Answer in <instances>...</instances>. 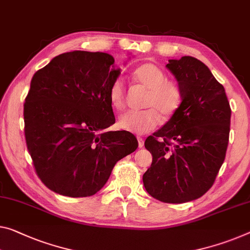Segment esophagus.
<instances>
[{"label": "esophagus", "instance_id": "esophagus-1", "mask_svg": "<svg viewBox=\"0 0 250 250\" xmlns=\"http://www.w3.org/2000/svg\"><path fill=\"white\" fill-rule=\"evenodd\" d=\"M137 142H138V147H143L144 146V140L142 137H137Z\"/></svg>", "mask_w": 250, "mask_h": 250}]
</instances>
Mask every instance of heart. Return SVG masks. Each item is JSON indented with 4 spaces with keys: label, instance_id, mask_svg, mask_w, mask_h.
Returning a JSON list of instances; mask_svg holds the SVG:
<instances>
[{
    "label": "heart",
    "instance_id": "b5f03b06",
    "mask_svg": "<svg viewBox=\"0 0 250 250\" xmlns=\"http://www.w3.org/2000/svg\"><path fill=\"white\" fill-rule=\"evenodd\" d=\"M135 80L148 89L143 110H130L118 120V127L134 134H144L154 129L164 118H171L182 103V89L174 80L167 79V74L153 63H143L133 72ZM109 103L114 109L122 110L125 106V87L117 78L109 88Z\"/></svg>",
    "mask_w": 250,
    "mask_h": 250
}]
</instances>
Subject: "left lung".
Here are the masks:
<instances>
[{"instance_id": "8db88e82", "label": "left lung", "mask_w": 250, "mask_h": 250, "mask_svg": "<svg viewBox=\"0 0 250 250\" xmlns=\"http://www.w3.org/2000/svg\"><path fill=\"white\" fill-rule=\"evenodd\" d=\"M165 67L181 87L182 103L145 141L153 161L143 183L157 200L183 203L212 187L227 151L231 109L224 86L200 60L184 56Z\"/></svg>"}]
</instances>
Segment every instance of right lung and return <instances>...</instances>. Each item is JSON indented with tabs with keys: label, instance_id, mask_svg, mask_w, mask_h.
<instances>
[{
	"label": "right lung",
	"instance_id": "obj_1",
	"mask_svg": "<svg viewBox=\"0 0 250 250\" xmlns=\"http://www.w3.org/2000/svg\"><path fill=\"white\" fill-rule=\"evenodd\" d=\"M105 52H66L33 75L24 103V134L38 176L56 193L90 197L117 161L138 146L115 123L109 88L121 74Z\"/></svg>",
	"mask_w": 250,
	"mask_h": 250
}]
</instances>
